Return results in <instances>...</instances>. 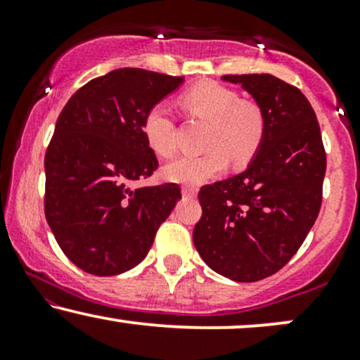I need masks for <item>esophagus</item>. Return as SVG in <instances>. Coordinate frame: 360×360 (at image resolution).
<instances>
[{
	"instance_id": "1",
	"label": "esophagus",
	"mask_w": 360,
	"mask_h": 360,
	"mask_svg": "<svg viewBox=\"0 0 360 360\" xmlns=\"http://www.w3.org/2000/svg\"><path fill=\"white\" fill-rule=\"evenodd\" d=\"M183 196L184 198H194L196 196V188H193V186H183Z\"/></svg>"
}]
</instances>
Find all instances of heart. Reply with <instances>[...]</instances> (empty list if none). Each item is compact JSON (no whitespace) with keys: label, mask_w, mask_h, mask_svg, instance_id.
I'll use <instances>...</instances> for the list:
<instances>
[{"label":"heart","mask_w":360,"mask_h":360,"mask_svg":"<svg viewBox=\"0 0 360 360\" xmlns=\"http://www.w3.org/2000/svg\"><path fill=\"white\" fill-rule=\"evenodd\" d=\"M181 106L189 117L208 122L203 147L205 154L181 155L162 169L172 183L203 184L221 174L230 160L245 166L259 150L266 134V118L254 101L240 100L237 91L214 81H203L181 94ZM147 146L160 157L176 152V123L171 110L157 103L142 120Z\"/></svg>","instance_id":"heart-1"}]
</instances>
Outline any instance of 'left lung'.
I'll use <instances>...</instances> for the list:
<instances>
[{
    "label": "left lung",
    "mask_w": 360,
    "mask_h": 360,
    "mask_svg": "<svg viewBox=\"0 0 360 360\" xmlns=\"http://www.w3.org/2000/svg\"><path fill=\"white\" fill-rule=\"evenodd\" d=\"M266 118L249 167L200 189L193 232L201 259L218 274L254 283L276 274L304 242L321 206L326 155L315 111L296 86L271 74H226Z\"/></svg>",
    "instance_id": "1"
}]
</instances>
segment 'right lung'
Here are the masks:
<instances>
[{
    "label": "right lung",
    "instance_id": "obj_1",
    "mask_svg": "<svg viewBox=\"0 0 360 360\" xmlns=\"http://www.w3.org/2000/svg\"><path fill=\"white\" fill-rule=\"evenodd\" d=\"M184 77L115 69L65 103L45 152V218L68 259L94 276H117L146 259L181 198L176 183L131 184L154 174L147 110Z\"/></svg>",
    "mask_w": 360,
    "mask_h": 360
}]
</instances>
